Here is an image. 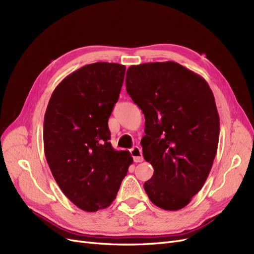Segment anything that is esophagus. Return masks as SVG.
Listing matches in <instances>:
<instances>
[{
	"label": "esophagus",
	"mask_w": 254,
	"mask_h": 254,
	"mask_svg": "<svg viewBox=\"0 0 254 254\" xmlns=\"http://www.w3.org/2000/svg\"><path fill=\"white\" fill-rule=\"evenodd\" d=\"M129 152H130V155H132V156H133L135 162H141V161H143L142 152H141V149L139 148V146H134L133 149L129 150Z\"/></svg>",
	"instance_id": "obj_1"
}]
</instances>
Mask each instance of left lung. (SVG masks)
Listing matches in <instances>:
<instances>
[{"label": "left lung", "mask_w": 254, "mask_h": 254, "mask_svg": "<svg viewBox=\"0 0 254 254\" xmlns=\"http://www.w3.org/2000/svg\"><path fill=\"white\" fill-rule=\"evenodd\" d=\"M127 92L145 118L144 159L154 174L143 187L163 210H181L207 181L219 138V116L207 81L173 61L129 66Z\"/></svg>", "instance_id": "left-lung-1"}]
</instances>
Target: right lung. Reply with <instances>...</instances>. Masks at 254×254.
Masks as SVG:
<instances>
[{"label": "right lung", "mask_w": 254, "mask_h": 254, "mask_svg": "<svg viewBox=\"0 0 254 254\" xmlns=\"http://www.w3.org/2000/svg\"><path fill=\"white\" fill-rule=\"evenodd\" d=\"M126 66L97 62L71 72L55 88L44 116V152L55 181L78 208L95 212L116 198L133 163L112 146L108 121Z\"/></svg>", "instance_id": "add662e5"}]
</instances>
